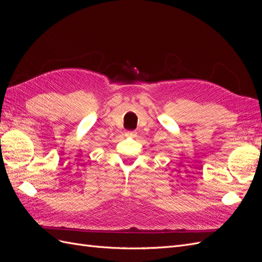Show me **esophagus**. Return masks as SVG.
<instances>
[{
    "label": "esophagus",
    "mask_w": 262,
    "mask_h": 262,
    "mask_svg": "<svg viewBox=\"0 0 262 262\" xmlns=\"http://www.w3.org/2000/svg\"><path fill=\"white\" fill-rule=\"evenodd\" d=\"M125 134H126V137H130V138H136L137 137V132H134V131H128Z\"/></svg>",
    "instance_id": "esophagus-1"
}]
</instances>
